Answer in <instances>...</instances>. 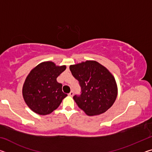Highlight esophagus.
<instances>
[{
	"instance_id": "34e87169",
	"label": "esophagus",
	"mask_w": 152,
	"mask_h": 152,
	"mask_svg": "<svg viewBox=\"0 0 152 152\" xmlns=\"http://www.w3.org/2000/svg\"><path fill=\"white\" fill-rule=\"evenodd\" d=\"M68 94H69V96H72L73 95H74V92L72 91H71Z\"/></svg>"
}]
</instances>
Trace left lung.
<instances>
[{"mask_svg":"<svg viewBox=\"0 0 152 152\" xmlns=\"http://www.w3.org/2000/svg\"><path fill=\"white\" fill-rule=\"evenodd\" d=\"M70 70L79 82L80 95L73 99L88 116L104 113L111 107L117 96L116 81L111 73L96 61L87 60L71 65Z\"/></svg>","mask_w":152,"mask_h":152,"instance_id":"1","label":"left lung"}]
</instances>
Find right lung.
<instances>
[{"label":"right lung","mask_w":152,"mask_h":152,"mask_svg":"<svg viewBox=\"0 0 152 152\" xmlns=\"http://www.w3.org/2000/svg\"><path fill=\"white\" fill-rule=\"evenodd\" d=\"M66 68V66L45 61L30 72L23 86V96L33 112L41 115L50 114L67 96L62 92V84L56 80Z\"/></svg>","instance_id":"obj_1"}]
</instances>
